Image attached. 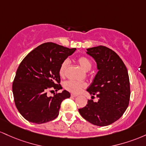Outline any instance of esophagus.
I'll list each match as a JSON object with an SVG mask.
<instances>
[{"label": "esophagus", "mask_w": 146, "mask_h": 146, "mask_svg": "<svg viewBox=\"0 0 146 146\" xmlns=\"http://www.w3.org/2000/svg\"><path fill=\"white\" fill-rule=\"evenodd\" d=\"M78 96V94H71V96L72 97H76V96Z\"/></svg>", "instance_id": "34e87169"}]
</instances>
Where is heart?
<instances>
[{
    "label": "heart",
    "mask_w": 146,
    "mask_h": 146,
    "mask_svg": "<svg viewBox=\"0 0 146 146\" xmlns=\"http://www.w3.org/2000/svg\"><path fill=\"white\" fill-rule=\"evenodd\" d=\"M77 62L80 67L82 68V70H84L85 72L90 71L92 67V63L91 60L86 56L79 57L77 59ZM68 60H65L62 62L59 68V74L61 76H65L67 68L68 67ZM63 86L67 90L77 94L83 88H86V83H82V82H76L72 81V80H68V81L65 82Z\"/></svg>",
    "instance_id": "obj_1"
}]
</instances>
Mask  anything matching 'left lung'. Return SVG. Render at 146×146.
Listing matches in <instances>:
<instances>
[{"label": "left lung", "mask_w": 146, "mask_h": 146, "mask_svg": "<svg viewBox=\"0 0 146 146\" xmlns=\"http://www.w3.org/2000/svg\"><path fill=\"white\" fill-rule=\"evenodd\" d=\"M97 65V74L87 91L99 98L97 102L88 100L80 114L95 125L106 126L120 119L129 104L130 80L125 64L119 55L107 47L87 49ZM94 97V96H92Z\"/></svg>", "instance_id": "8db88e82"}]
</instances>
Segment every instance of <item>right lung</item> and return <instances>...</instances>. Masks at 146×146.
Returning <instances> with one entry per match:
<instances>
[{
    "instance_id": "add662e5",
    "label": "right lung",
    "mask_w": 146,
    "mask_h": 146,
    "mask_svg": "<svg viewBox=\"0 0 146 146\" xmlns=\"http://www.w3.org/2000/svg\"><path fill=\"white\" fill-rule=\"evenodd\" d=\"M75 50L54 42H45L22 60L13 82L12 92L16 108L26 120L41 124L58 117L60 104L70 97V92L63 90L49 96L47 92L51 88L56 92L62 89L60 66Z\"/></svg>"
}]
</instances>
